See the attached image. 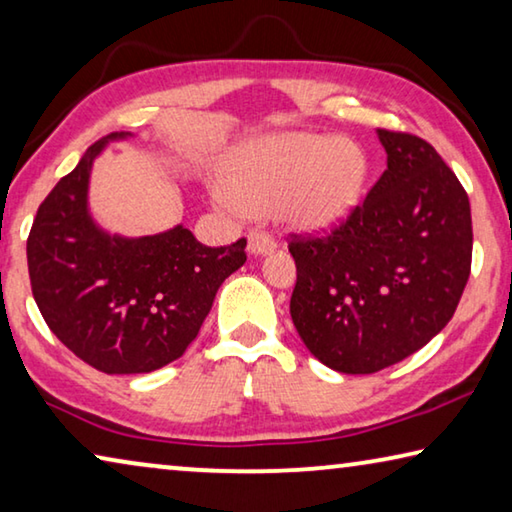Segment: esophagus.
<instances>
[{"instance_id": "34e87169", "label": "esophagus", "mask_w": 512, "mask_h": 512, "mask_svg": "<svg viewBox=\"0 0 512 512\" xmlns=\"http://www.w3.org/2000/svg\"><path fill=\"white\" fill-rule=\"evenodd\" d=\"M275 248V239L264 230H250L248 232V250L253 255H266Z\"/></svg>"}]
</instances>
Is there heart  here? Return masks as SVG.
Returning <instances> with one entry per match:
<instances>
[{"mask_svg": "<svg viewBox=\"0 0 512 512\" xmlns=\"http://www.w3.org/2000/svg\"><path fill=\"white\" fill-rule=\"evenodd\" d=\"M367 157L358 143L319 134L269 136L223 166V198L246 212L278 209L305 232H328L358 205Z\"/></svg>", "mask_w": 512, "mask_h": 512, "instance_id": "heart-1", "label": "heart"}]
</instances>
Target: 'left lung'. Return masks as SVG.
I'll return each instance as SVG.
<instances>
[{
	"mask_svg": "<svg viewBox=\"0 0 512 512\" xmlns=\"http://www.w3.org/2000/svg\"><path fill=\"white\" fill-rule=\"evenodd\" d=\"M387 170L328 234H291L289 312L316 360L376 373L451 321L472 271L467 191L431 143L378 129Z\"/></svg>",
	"mask_w": 512,
	"mask_h": 512,
	"instance_id": "left-lung-1",
	"label": "left lung"
}]
</instances>
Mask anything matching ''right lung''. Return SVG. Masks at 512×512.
<instances>
[{
	"label": "right lung",
	"mask_w": 512,
	"mask_h": 512,
	"mask_svg": "<svg viewBox=\"0 0 512 512\" xmlns=\"http://www.w3.org/2000/svg\"><path fill=\"white\" fill-rule=\"evenodd\" d=\"M93 143L43 202L27 239L31 291L50 330L104 373H148L180 358L227 275L246 262V239L209 248L186 227L154 237H109L88 214Z\"/></svg>",
	"instance_id": "obj_1"
}]
</instances>
